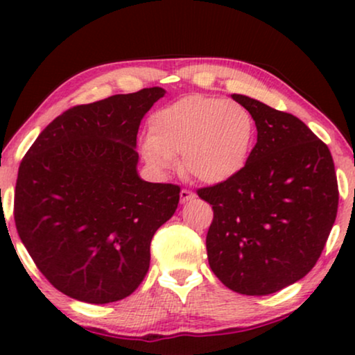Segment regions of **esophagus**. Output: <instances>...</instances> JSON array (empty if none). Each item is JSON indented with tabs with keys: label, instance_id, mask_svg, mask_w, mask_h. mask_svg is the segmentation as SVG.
Returning <instances> with one entry per match:
<instances>
[{
	"label": "esophagus",
	"instance_id": "esophagus-1",
	"mask_svg": "<svg viewBox=\"0 0 355 355\" xmlns=\"http://www.w3.org/2000/svg\"><path fill=\"white\" fill-rule=\"evenodd\" d=\"M193 196H196V193H193L192 191H189V189H182L181 193H179V198H181L182 203H186L187 200H191V198H193Z\"/></svg>",
	"mask_w": 355,
	"mask_h": 355
}]
</instances>
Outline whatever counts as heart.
<instances>
[{"label":"heart","mask_w":355,"mask_h":355,"mask_svg":"<svg viewBox=\"0 0 355 355\" xmlns=\"http://www.w3.org/2000/svg\"><path fill=\"white\" fill-rule=\"evenodd\" d=\"M255 119L244 105L192 95L158 110L148 123L140 152L158 174L182 169L202 182H225L242 171L254 148Z\"/></svg>","instance_id":"obj_1"}]
</instances>
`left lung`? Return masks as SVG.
<instances>
[{
  "label": "left lung",
  "mask_w": 355,
  "mask_h": 355,
  "mask_svg": "<svg viewBox=\"0 0 355 355\" xmlns=\"http://www.w3.org/2000/svg\"><path fill=\"white\" fill-rule=\"evenodd\" d=\"M257 144L234 178L198 189L213 208L208 263L226 288L278 293L313 268L338 213L333 157L302 121L245 95Z\"/></svg>",
  "instance_id": "8db88e82"
}]
</instances>
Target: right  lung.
<instances>
[{
  "label": "right lung",
  "instance_id": "right-lung-1",
  "mask_svg": "<svg viewBox=\"0 0 355 355\" xmlns=\"http://www.w3.org/2000/svg\"><path fill=\"white\" fill-rule=\"evenodd\" d=\"M164 89L77 105L42 130L19 166L14 221L42 275L62 294L108 304L139 288L150 242L181 187L139 178L140 121Z\"/></svg>",
  "mask_w": 355,
  "mask_h": 355
}]
</instances>
